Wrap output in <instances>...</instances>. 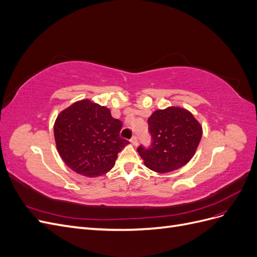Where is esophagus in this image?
I'll use <instances>...</instances> for the list:
<instances>
[{"mask_svg":"<svg viewBox=\"0 0 257 257\" xmlns=\"http://www.w3.org/2000/svg\"><path fill=\"white\" fill-rule=\"evenodd\" d=\"M131 143L133 144L134 146H137L138 145V137L137 136H133L131 138Z\"/></svg>","mask_w":257,"mask_h":257,"instance_id":"obj_1","label":"esophagus"}]
</instances>
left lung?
Returning <instances> with one entry per match:
<instances>
[{
  "label": "left lung",
  "mask_w": 257,
  "mask_h": 257,
  "mask_svg": "<svg viewBox=\"0 0 257 257\" xmlns=\"http://www.w3.org/2000/svg\"><path fill=\"white\" fill-rule=\"evenodd\" d=\"M148 125L151 145H141L137 151L148 168L161 174L184 166L195 154L203 135L194 115L179 107L154 111Z\"/></svg>",
  "instance_id": "1"
}]
</instances>
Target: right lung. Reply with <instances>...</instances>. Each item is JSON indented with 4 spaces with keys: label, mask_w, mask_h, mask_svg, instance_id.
Wrapping results in <instances>:
<instances>
[{
    "label": "right lung",
    "mask_w": 257,
    "mask_h": 257,
    "mask_svg": "<svg viewBox=\"0 0 257 257\" xmlns=\"http://www.w3.org/2000/svg\"><path fill=\"white\" fill-rule=\"evenodd\" d=\"M122 122L110 109L83 99L62 111L54 123L59 154L74 172L85 177L106 174L128 141L120 137Z\"/></svg>",
    "instance_id": "right-lung-1"
}]
</instances>
